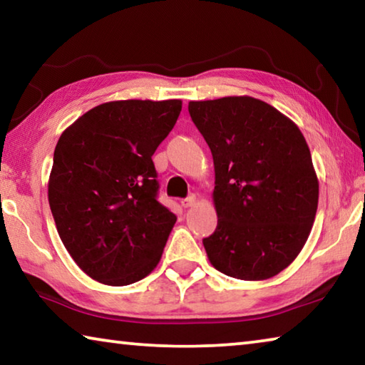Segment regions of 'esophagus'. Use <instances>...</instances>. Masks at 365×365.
<instances>
[{"instance_id":"1","label":"esophagus","mask_w":365,"mask_h":365,"mask_svg":"<svg viewBox=\"0 0 365 365\" xmlns=\"http://www.w3.org/2000/svg\"><path fill=\"white\" fill-rule=\"evenodd\" d=\"M196 205V196L195 195H190L188 197H185V200H182V206L183 207H191Z\"/></svg>"}]
</instances>
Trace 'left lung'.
<instances>
[{
  "instance_id": "8db88e82",
  "label": "left lung",
  "mask_w": 365,
  "mask_h": 365,
  "mask_svg": "<svg viewBox=\"0 0 365 365\" xmlns=\"http://www.w3.org/2000/svg\"><path fill=\"white\" fill-rule=\"evenodd\" d=\"M211 148L217 228L202 240L222 274L265 280L287 269L316 219L319 180L293 120L251 96L190 101Z\"/></svg>"
}]
</instances>
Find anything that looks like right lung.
I'll list each match as a JSON object with an SVG mask.
<instances>
[{"mask_svg":"<svg viewBox=\"0 0 365 365\" xmlns=\"http://www.w3.org/2000/svg\"><path fill=\"white\" fill-rule=\"evenodd\" d=\"M180 110V100L110 101L59 137L49 207L66 250L93 280L130 285L163 256L177 217L158 201L151 156Z\"/></svg>","mask_w":365,"mask_h":365,"instance_id":"obj_1","label":"right lung"}]
</instances>
